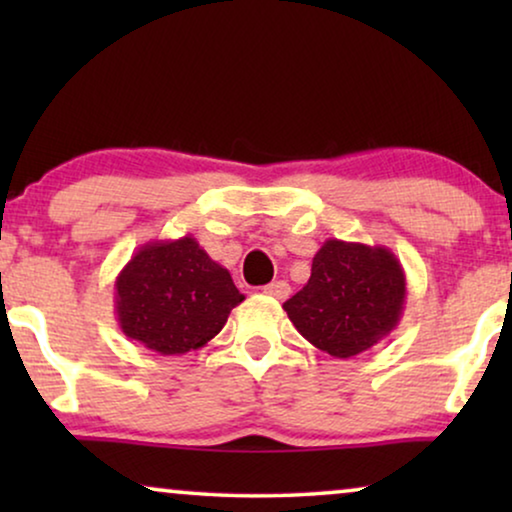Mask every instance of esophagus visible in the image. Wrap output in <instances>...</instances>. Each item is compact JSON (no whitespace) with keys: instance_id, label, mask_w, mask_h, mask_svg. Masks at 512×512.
<instances>
[{"instance_id":"34e87169","label":"esophagus","mask_w":512,"mask_h":512,"mask_svg":"<svg viewBox=\"0 0 512 512\" xmlns=\"http://www.w3.org/2000/svg\"><path fill=\"white\" fill-rule=\"evenodd\" d=\"M263 293H265V296H272L277 300H286L291 296V286L279 279V282H270L268 286H263Z\"/></svg>"}]
</instances>
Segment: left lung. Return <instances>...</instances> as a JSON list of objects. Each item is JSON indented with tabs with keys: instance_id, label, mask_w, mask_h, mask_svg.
I'll return each instance as SVG.
<instances>
[{
	"instance_id": "8db88e82",
	"label": "left lung",
	"mask_w": 512,
	"mask_h": 512,
	"mask_svg": "<svg viewBox=\"0 0 512 512\" xmlns=\"http://www.w3.org/2000/svg\"><path fill=\"white\" fill-rule=\"evenodd\" d=\"M405 293L403 265L387 247L333 237L314 254L307 284L282 307L307 342L349 359L394 331Z\"/></svg>"
}]
</instances>
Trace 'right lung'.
Segmentation results:
<instances>
[{"instance_id": "obj_1", "label": "right lung", "mask_w": 512, "mask_h": 512, "mask_svg": "<svg viewBox=\"0 0 512 512\" xmlns=\"http://www.w3.org/2000/svg\"><path fill=\"white\" fill-rule=\"evenodd\" d=\"M114 286L121 331L163 356L205 347L244 300L230 272L193 235L142 244Z\"/></svg>"}]
</instances>
